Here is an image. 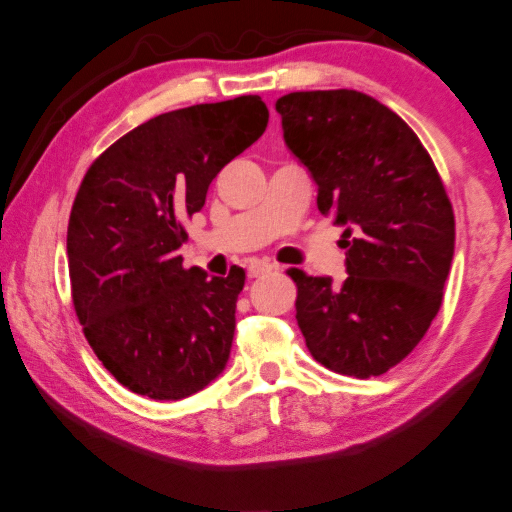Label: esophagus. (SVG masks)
<instances>
[{
	"instance_id": "esophagus-1",
	"label": "esophagus",
	"mask_w": 512,
	"mask_h": 512,
	"mask_svg": "<svg viewBox=\"0 0 512 512\" xmlns=\"http://www.w3.org/2000/svg\"><path fill=\"white\" fill-rule=\"evenodd\" d=\"M274 270L272 263H265V261H254L249 265V279H256V276H263V274H270Z\"/></svg>"
}]
</instances>
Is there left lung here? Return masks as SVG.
<instances>
[{"label": "left lung", "instance_id": "left-lung-1", "mask_svg": "<svg viewBox=\"0 0 512 512\" xmlns=\"http://www.w3.org/2000/svg\"><path fill=\"white\" fill-rule=\"evenodd\" d=\"M283 140L317 183V208L345 226L347 279L288 270L297 324L317 363L356 379L413 351L442 304L454 211L415 131L358 90L276 99Z\"/></svg>", "mask_w": 512, "mask_h": 512}]
</instances>
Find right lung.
Returning a JSON list of instances; mask_svg holds the SVG:
<instances>
[{"label": "right lung", "instance_id": "right-lung-1", "mask_svg": "<svg viewBox=\"0 0 512 512\" xmlns=\"http://www.w3.org/2000/svg\"><path fill=\"white\" fill-rule=\"evenodd\" d=\"M267 117L258 95L156 115L81 181L67 224L74 311L102 365L136 395L190 397L226 367L245 272L183 270V222Z\"/></svg>", "mask_w": 512, "mask_h": 512}]
</instances>
